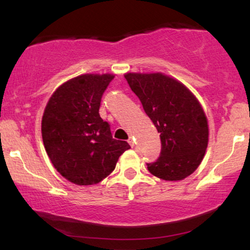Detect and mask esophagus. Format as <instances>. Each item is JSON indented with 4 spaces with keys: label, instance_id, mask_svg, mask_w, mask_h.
<instances>
[{
    "label": "esophagus",
    "instance_id": "esophagus-1",
    "mask_svg": "<svg viewBox=\"0 0 250 250\" xmlns=\"http://www.w3.org/2000/svg\"><path fill=\"white\" fill-rule=\"evenodd\" d=\"M128 143H129V145L131 146V147H134V146H135V141H134V138H132V137L128 139Z\"/></svg>",
    "mask_w": 250,
    "mask_h": 250
}]
</instances>
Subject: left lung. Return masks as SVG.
<instances>
[{
    "label": "left lung",
    "instance_id": "obj_1",
    "mask_svg": "<svg viewBox=\"0 0 250 250\" xmlns=\"http://www.w3.org/2000/svg\"><path fill=\"white\" fill-rule=\"evenodd\" d=\"M160 134L161 152L148 171L182 181L199 167L208 145V122L197 98L181 82L161 73L125 75Z\"/></svg>",
    "mask_w": 250,
    "mask_h": 250
}]
</instances>
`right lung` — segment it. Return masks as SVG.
<instances>
[{"label": "right lung", "mask_w": 250, "mask_h": 250, "mask_svg": "<svg viewBox=\"0 0 250 250\" xmlns=\"http://www.w3.org/2000/svg\"><path fill=\"white\" fill-rule=\"evenodd\" d=\"M111 74H84L65 82L50 97L42 118V138L53 167L69 182L92 185L114 170L130 148L112 137L99 115Z\"/></svg>", "instance_id": "obj_1"}]
</instances>
